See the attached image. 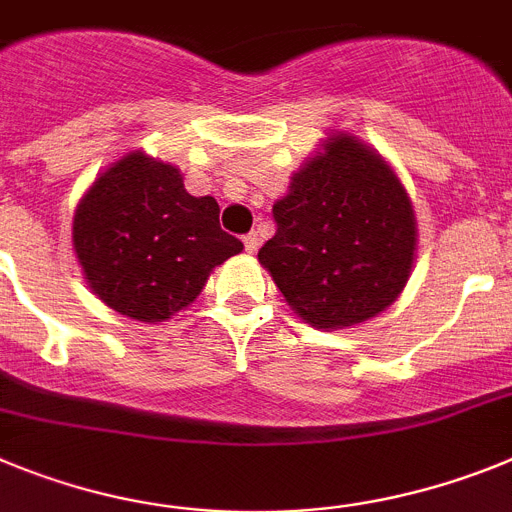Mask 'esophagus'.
I'll return each instance as SVG.
<instances>
[{
	"mask_svg": "<svg viewBox=\"0 0 512 512\" xmlns=\"http://www.w3.org/2000/svg\"><path fill=\"white\" fill-rule=\"evenodd\" d=\"M257 247H260V237H257L255 231H250V234L244 237V250L252 255V252H257Z\"/></svg>",
	"mask_w": 512,
	"mask_h": 512,
	"instance_id": "34e87169",
	"label": "esophagus"
}]
</instances>
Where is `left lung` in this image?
I'll return each instance as SVG.
<instances>
[{
    "label": "left lung",
    "instance_id": "1",
    "mask_svg": "<svg viewBox=\"0 0 512 512\" xmlns=\"http://www.w3.org/2000/svg\"><path fill=\"white\" fill-rule=\"evenodd\" d=\"M275 237L257 260L317 330L376 317L407 286L417 250L412 201L381 154L332 133L273 206Z\"/></svg>",
    "mask_w": 512,
    "mask_h": 512
}]
</instances>
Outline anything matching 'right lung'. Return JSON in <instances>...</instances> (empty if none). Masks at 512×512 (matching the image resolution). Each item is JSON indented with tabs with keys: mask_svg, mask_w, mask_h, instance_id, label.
<instances>
[{
	"mask_svg": "<svg viewBox=\"0 0 512 512\" xmlns=\"http://www.w3.org/2000/svg\"><path fill=\"white\" fill-rule=\"evenodd\" d=\"M92 293L118 314L167 322L193 304L216 265L244 244L219 224V203L195 198L175 164L131 151L84 193L71 229Z\"/></svg>",
	"mask_w": 512,
	"mask_h": 512,
	"instance_id": "obj_1",
	"label": "right lung"
}]
</instances>
